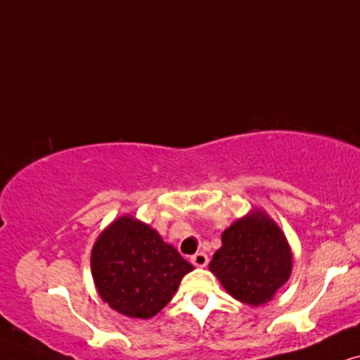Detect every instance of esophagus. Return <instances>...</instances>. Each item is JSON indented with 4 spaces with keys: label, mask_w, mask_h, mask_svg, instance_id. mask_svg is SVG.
I'll list each match as a JSON object with an SVG mask.
<instances>
[{
    "label": "esophagus",
    "mask_w": 360,
    "mask_h": 360,
    "mask_svg": "<svg viewBox=\"0 0 360 360\" xmlns=\"http://www.w3.org/2000/svg\"><path fill=\"white\" fill-rule=\"evenodd\" d=\"M191 262H193V265L194 266H205L209 263V257L205 255L204 252H199V253H195V255H193L191 257Z\"/></svg>",
    "instance_id": "34e87169"
}]
</instances>
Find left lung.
Instances as JSON below:
<instances>
[{
  "instance_id": "8db88e82",
  "label": "left lung",
  "mask_w": 360,
  "mask_h": 360,
  "mask_svg": "<svg viewBox=\"0 0 360 360\" xmlns=\"http://www.w3.org/2000/svg\"><path fill=\"white\" fill-rule=\"evenodd\" d=\"M293 255L281 229L262 210H252L224 230L210 271L233 298L250 306L270 301L288 281Z\"/></svg>"
}]
</instances>
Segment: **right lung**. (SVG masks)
<instances>
[{
  "label": "right lung",
  "instance_id": "1",
  "mask_svg": "<svg viewBox=\"0 0 360 360\" xmlns=\"http://www.w3.org/2000/svg\"><path fill=\"white\" fill-rule=\"evenodd\" d=\"M92 276L105 303L120 314L148 319L169 303L194 270L150 225L122 215L94 243Z\"/></svg>",
  "mask_w": 360,
  "mask_h": 360
}]
</instances>
